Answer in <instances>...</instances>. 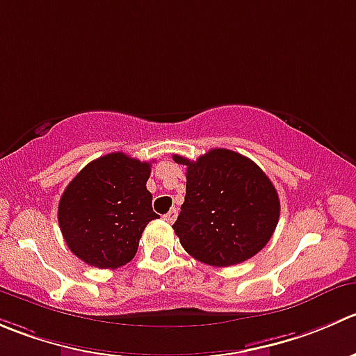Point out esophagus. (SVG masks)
<instances>
[{
  "label": "esophagus",
  "mask_w": 356,
  "mask_h": 356,
  "mask_svg": "<svg viewBox=\"0 0 356 356\" xmlns=\"http://www.w3.org/2000/svg\"><path fill=\"white\" fill-rule=\"evenodd\" d=\"M163 219L167 220V222H174L175 219H177V209H172L170 212H167L163 216Z\"/></svg>",
  "instance_id": "esophagus-1"
}]
</instances>
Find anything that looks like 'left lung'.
Returning <instances> with one entry per match:
<instances>
[{"instance_id":"obj_1","label":"left lung","mask_w":356,"mask_h":356,"mask_svg":"<svg viewBox=\"0 0 356 356\" xmlns=\"http://www.w3.org/2000/svg\"><path fill=\"white\" fill-rule=\"evenodd\" d=\"M186 170V198L174 222L189 255L226 268L262 250L278 224L280 198L270 177L231 149H210L196 161L174 154Z\"/></svg>"}]
</instances>
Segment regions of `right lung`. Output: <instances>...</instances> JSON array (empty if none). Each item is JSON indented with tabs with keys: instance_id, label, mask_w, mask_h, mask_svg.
I'll return each instance as SVG.
<instances>
[{
	"instance_id": "1",
	"label": "right lung",
	"mask_w": 356,
	"mask_h": 356,
	"mask_svg": "<svg viewBox=\"0 0 356 356\" xmlns=\"http://www.w3.org/2000/svg\"><path fill=\"white\" fill-rule=\"evenodd\" d=\"M151 163L111 153L86 165L58 202L65 243L86 264L120 268L136 255L144 227L158 219L146 182Z\"/></svg>"
}]
</instances>
